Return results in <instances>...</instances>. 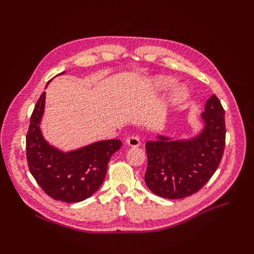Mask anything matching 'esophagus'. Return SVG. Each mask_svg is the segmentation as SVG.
Returning a JSON list of instances; mask_svg holds the SVG:
<instances>
[{
    "mask_svg": "<svg viewBox=\"0 0 254 254\" xmlns=\"http://www.w3.org/2000/svg\"><path fill=\"white\" fill-rule=\"evenodd\" d=\"M126 143L128 145V146L131 147H138L139 145H141V142H139V138L137 136H130L127 138Z\"/></svg>",
    "mask_w": 254,
    "mask_h": 254,
    "instance_id": "1",
    "label": "esophagus"
}]
</instances>
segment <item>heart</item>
Listing matches in <instances>:
<instances>
[{
    "instance_id": "b5f03b06",
    "label": "heart",
    "mask_w": 254,
    "mask_h": 254,
    "mask_svg": "<svg viewBox=\"0 0 254 254\" xmlns=\"http://www.w3.org/2000/svg\"><path fill=\"white\" fill-rule=\"evenodd\" d=\"M152 84L156 89L158 90H166L170 88L172 85L175 84V79L171 77L167 76H157L153 78ZM189 96V91L183 85L177 86L175 89H172L171 93L168 96V100H167V105L161 108L158 111V115H164L167 111V107L168 106H175L178 104H181V102L185 101Z\"/></svg>"
}]
</instances>
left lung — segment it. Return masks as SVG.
Listing matches in <instances>:
<instances>
[{
  "label": "left lung",
  "mask_w": 254,
  "mask_h": 254,
  "mask_svg": "<svg viewBox=\"0 0 254 254\" xmlns=\"http://www.w3.org/2000/svg\"><path fill=\"white\" fill-rule=\"evenodd\" d=\"M195 136L175 138L158 134L146 143L145 183L156 195L177 199L202 189L219 166L225 148V111L215 95L201 115Z\"/></svg>",
  "instance_id": "left-lung-1"
}]
</instances>
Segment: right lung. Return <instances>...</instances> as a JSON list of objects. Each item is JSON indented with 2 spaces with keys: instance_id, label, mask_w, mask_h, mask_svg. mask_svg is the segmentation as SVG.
Listing matches in <instances>:
<instances>
[{
  "instance_id": "1",
  "label": "right lung",
  "mask_w": 254,
  "mask_h": 254,
  "mask_svg": "<svg viewBox=\"0 0 254 254\" xmlns=\"http://www.w3.org/2000/svg\"><path fill=\"white\" fill-rule=\"evenodd\" d=\"M45 105L46 91L35 106L26 137L29 170L38 185L52 198L65 203L84 201L102 185L110 157L120 149L122 143L120 139H106L63 152L51 145L42 134L40 123Z\"/></svg>"
}]
</instances>
